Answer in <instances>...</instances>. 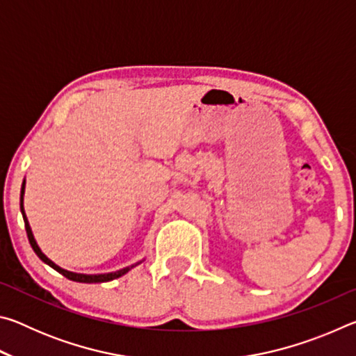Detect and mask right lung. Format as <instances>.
Segmentation results:
<instances>
[{
  "mask_svg": "<svg viewBox=\"0 0 356 356\" xmlns=\"http://www.w3.org/2000/svg\"><path fill=\"white\" fill-rule=\"evenodd\" d=\"M23 195H25V180H23V185H22V193H20V210H22V215H23V221H25V227H26V234H28V238H29V243H31L33 250L35 254L39 256V259L42 262H45L47 265H50L51 268H55L58 273H61L63 276H65V278L70 280V281H76V282H106V281H113L119 278V276L125 275L127 272H130L131 268L136 267L138 264L141 262H136L134 265H130V267H125V268H120L118 270V272H111V273H100V275H84V273H75V272H69V270L65 268H61L59 265H56L55 262L51 261V259H48L44 252H42V250L39 248L38 242H35V238L33 236V231H31V226H29L28 222V218H26V213H25V209H23Z\"/></svg>",
  "mask_w": 356,
  "mask_h": 356,
  "instance_id": "right-lung-1",
  "label": "right lung"
}]
</instances>
